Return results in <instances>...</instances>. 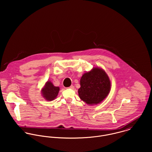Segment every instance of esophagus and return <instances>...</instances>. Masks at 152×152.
Here are the masks:
<instances>
[{
	"instance_id": "34e87169",
	"label": "esophagus",
	"mask_w": 152,
	"mask_h": 152,
	"mask_svg": "<svg viewBox=\"0 0 152 152\" xmlns=\"http://www.w3.org/2000/svg\"><path fill=\"white\" fill-rule=\"evenodd\" d=\"M68 88H69V89H74V87L73 86H71L70 87H68Z\"/></svg>"
}]
</instances>
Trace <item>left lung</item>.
<instances>
[{
	"label": "left lung",
	"mask_w": 152,
	"mask_h": 152,
	"mask_svg": "<svg viewBox=\"0 0 152 152\" xmlns=\"http://www.w3.org/2000/svg\"><path fill=\"white\" fill-rule=\"evenodd\" d=\"M78 95L88 105H96L107 98L110 89V81L105 71L94 67L83 74L80 80Z\"/></svg>",
	"instance_id": "obj_1"
}]
</instances>
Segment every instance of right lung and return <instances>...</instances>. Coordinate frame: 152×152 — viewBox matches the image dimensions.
<instances>
[{
    "mask_svg": "<svg viewBox=\"0 0 152 152\" xmlns=\"http://www.w3.org/2000/svg\"><path fill=\"white\" fill-rule=\"evenodd\" d=\"M59 91V87H55L51 81H48L42 89V93L44 99L51 101L57 98Z\"/></svg>",
    "mask_w": 152,
    "mask_h": 152,
    "instance_id": "right-lung-1",
    "label": "right lung"
}]
</instances>
